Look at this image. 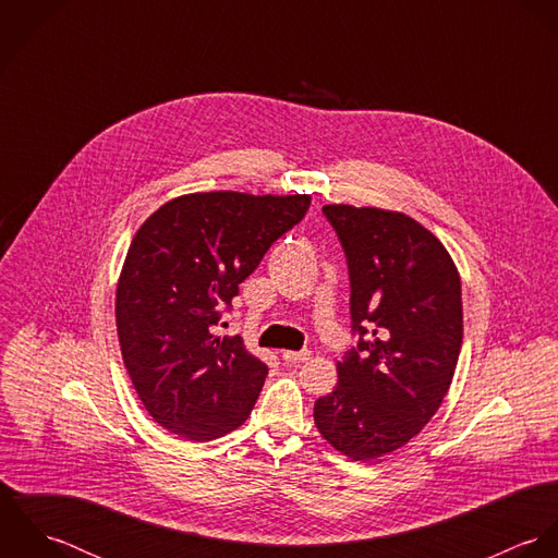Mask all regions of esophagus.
Listing matches in <instances>:
<instances>
[{
  "mask_svg": "<svg viewBox=\"0 0 558 558\" xmlns=\"http://www.w3.org/2000/svg\"><path fill=\"white\" fill-rule=\"evenodd\" d=\"M312 356L310 350H281V359L288 363H303Z\"/></svg>",
  "mask_w": 558,
  "mask_h": 558,
  "instance_id": "1",
  "label": "esophagus"
}]
</instances>
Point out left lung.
Returning <instances> with one entry per match:
<instances>
[{
	"label": "left lung",
	"mask_w": 558,
	"mask_h": 558,
	"mask_svg": "<svg viewBox=\"0 0 558 558\" xmlns=\"http://www.w3.org/2000/svg\"><path fill=\"white\" fill-rule=\"evenodd\" d=\"M345 251L359 343L314 405L322 438L369 462L414 438L447 396L464 332L460 272L421 223L396 210L322 208Z\"/></svg>",
	"instance_id": "left-lung-1"
}]
</instances>
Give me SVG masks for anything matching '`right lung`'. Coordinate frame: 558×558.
<instances>
[{
    "label": "right lung",
    "instance_id": "obj_1",
    "mask_svg": "<svg viewBox=\"0 0 558 558\" xmlns=\"http://www.w3.org/2000/svg\"><path fill=\"white\" fill-rule=\"evenodd\" d=\"M310 204V195L189 193L137 230L118 279L116 324L133 387L160 427L204 442L246 421L268 367L242 337L215 335V326Z\"/></svg>",
    "mask_w": 558,
    "mask_h": 558
}]
</instances>
